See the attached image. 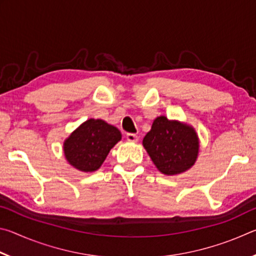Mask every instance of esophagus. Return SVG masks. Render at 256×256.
Returning a JSON list of instances; mask_svg holds the SVG:
<instances>
[{
  "label": "esophagus",
  "mask_w": 256,
  "mask_h": 256,
  "mask_svg": "<svg viewBox=\"0 0 256 256\" xmlns=\"http://www.w3.org/2000/svg\"><path fill=\"white\" fill-rule=\"evenodd\" d=\"M126 140L128 141V142H138V136H136V134H133V133H128V134H126Z\"/></svg>",
  "instance_id": "esophagus-1"
}]
</instances>
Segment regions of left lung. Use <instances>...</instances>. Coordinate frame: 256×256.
I'll list each match as a JSON object with an SVG mask.
<instances>
[{"mask_svg":"<svg viewBox=\"0 0 256 256\" xmlns=\"http://www.w3.org/2000/svg\"><path fill=\"white\" fill-rule=\"evenodd\" d=\"M157 170L172 176L188 172L196 164L200 141L192 125L158 116L142 141Z\"/></svg>","mask_w":256,"mask_h":256,"instance_id":"obj_1","label":"left lung"}]
</instances>
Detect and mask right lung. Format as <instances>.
Segmentation results:
<instances>
[{
  "label": "right lung",
  "mask_w": 256,
  "mask_h": 256,
  "mask_svg": "<svg viewBox=\"0 0 256 256\" xmlns=\"http://www.w3.org/2000/svg\"><path fill=\"white\" fill-rule=\"evenodd\" d=\"M120 138L122 134L114 125L102 120L89 118L64 140V156L76 170L96 172Z\"/></svg>",
  "instance_id": "1"
}]
</instances>
